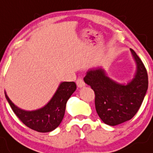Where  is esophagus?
Here are the masks:
<instances>
[{"label":"esophagus","instance_id":"1","mask_svg":"<svg viewBox=\"0 0 153 153\" xmlns=\"http://www.w3.org/2000/svg\"><path fill=\"white\" fill-rule=\"evenodd\" d=\"M76 84H77V86H78V88H83L86 86L84 81H83L81 78H78V79L77 80Z\"/></svg>","mask_w":153,"mask_h":153}]
</instances>
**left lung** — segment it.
<instances>
[{
  "mask_svg": "<svg viewBox=\"0 0 153 153\" xmlns=\"http://www.w3.org/2000/svg\"><path fill=\"white\" fill-rule=\"evenodd\" d=\"M136 65L134 76L121 83L108 76L102 67H92L86 72L83 81L95 94V108L104 123L115 126L131 120L143 102L148 88V76L144 64L131 48Z\"/></svg>",
  "mask_w": 153,
  "mask_h": 153,
  "instance_id": "left-lung-1",
  "label": "left lung"
}]
</instances>
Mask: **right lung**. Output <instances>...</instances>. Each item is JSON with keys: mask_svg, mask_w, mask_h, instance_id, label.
<instances>
[{"mask_svg": "<svg viewBox=\"0 0 153 153\" xmlns=\"http://www.w3.org/2000/svg\"><path fill=\"white\" fill-rule=\"evenodd\" d=\"M75 90V82H62L49 102L33 111L23 110L14 105L6 91L5 97L14 113L27 127L40 133H48L55 130L62 123L67 100Z\"/></svg>", "mask_w": 153, "mask_h": 153, "instance_id": "right-lung-1", "label": "right lung"}]
</instances>
